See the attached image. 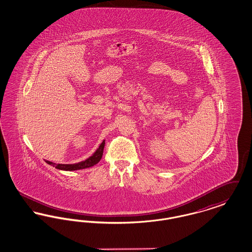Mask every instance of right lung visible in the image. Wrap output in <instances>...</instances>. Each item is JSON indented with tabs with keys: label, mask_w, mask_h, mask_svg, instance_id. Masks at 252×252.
Here are the masks:
<instances>
[{
	"label": "right lung",
	"mask_w": 252,
	"mask_h": 252,
	"mask_svg": "<svg viewBox=\"0 0 252 252\" xmlns=\"http://www.w3.org/2000/svg\"><path fill=\"white\" fill-rule=\"evenodd\" d=\"M104 147H105V141L102 142V144L99 145V147L96 149L95 152L88 158L87 159H85L83 161L77 162V163H70V164H62V163H55L53 161L46 160L45 161L54 166V167L59 169V170H63V171H75V170H81V169H86V168L93 167L94 165L97 164L101 158L103 156V151H104Z\"/></svg>",
	"instance_id": "add662e5"
}]
</instances>
